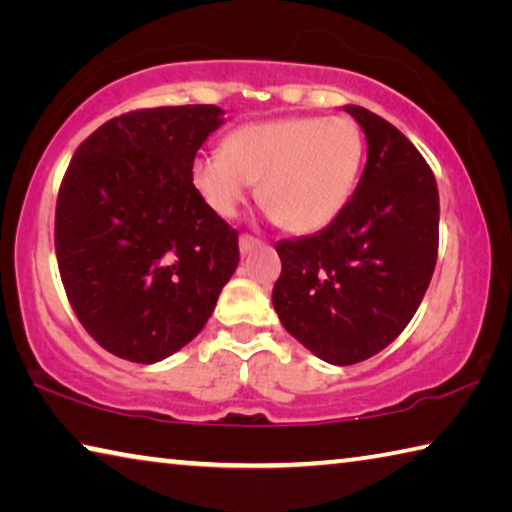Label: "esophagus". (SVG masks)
Masks as SVG:
<instances>
[{
  "label": "esophagus",
  "mask_w": 512,
  "mask_h": 512,
  "mask_svg": "<svg viewBox=\"0 0 512 512\" xmlns=\"http://www.w3.org/2000/svg\"><path fill=\"white\" fill-rule=\"evenodd\" d=\"M257 246H262V241H259L257 237H253V235H241V237H239V250H241V255H248L250 250H255Z\"/></svg>",
  "instance_id": "34e87169"
}]
</instances>
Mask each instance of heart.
Returning a JSON list of instances; mask_svg holds the SVG:
<instances>
[{"mask_svg":"<svg viewBox=\"0 0 512 512\" xmlns=\"http://www.w3.org/2000/svg\"><path fill=\"white\" fill-rule=\"evenodd\" d=\"M363 164V137L348 117H289L248 124L223 153H205L192 183L221 216H235L250 183L275 223L291 232L327 228L350 203Z\"/></svg>","mask_w":512,"mask_h":512,"instance_id":"obj_1","label":"heart"}]
</instances>
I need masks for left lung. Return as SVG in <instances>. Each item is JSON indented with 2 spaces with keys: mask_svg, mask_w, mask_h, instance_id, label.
Masks as SVG:
<instances>
[{
  "mask_svg": "<svg viewBox=\"0 0 512 512\" xmlns=\"http://www.w3.org/2000/svg\"><path fill=\"white\" fill-rule=\"evenodd\" d=\"M368 160L350 203L316 235L275 246L273 307L291 336L334 366L375 357L411 323L438 257V185L391 121L345 106Z\"/></svg>",
  "mask_w": 512,
  "mask_h": 512,
  "instance_id": "8db88e82",
  "label": "left lung"
}]
</instances>
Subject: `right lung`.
Instances as JSON below:
<instances>
[{
    "mask_svg": "<svg viewBox=\"0 0 512 512\" xmlns=\"http://www.w3.org/2000/svg\"><path fill=\"white\" fill-rule=\"evenodd\" d=\"M216 106L131 110L76 149L56 201V259L76 318L115 357L155 363L212 316L239 235L192 183Z\"/></svg>",
    "mask_w": 512,
    "mask_h": 512,
    "instance_id": "add662e5",
    "label": "right lung"
}]
</instances>
